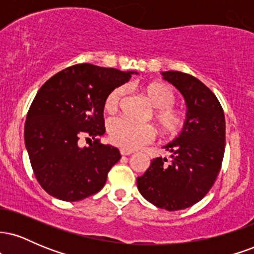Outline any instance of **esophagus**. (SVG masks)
Returning <instances> with one entry per match:
<instances>
[{
    "mask_svg": "<svg viewBox=\"0 0 254 254\" xmlns=\"http://www.w3.org/2000/svg\"><path fill=\"white\" fill-rule=\"evenodd\" d=\"M121 154L123 156H127V155H131L132 154V151L131 150H125V149H121Z\"/></svg>",
    "mask_w": 254,
    "mask_h": 254,
    "instance_id": "34e87169",
    "label": "esophagus"
}]
</instances>
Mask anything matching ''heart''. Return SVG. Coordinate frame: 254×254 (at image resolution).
Here are the masks:
<instances>
[{
  "label": "heart",
  "mask_w": 254,
  "mask_h": 254,
  "mask_svg": "<svg viewBox=\"0 0 254 254\" xmlns=\"http://www.w3.org/2000/svg\"><path fill=\"white\" fill-rule=\"evenodd\" d=\"M127 88L118 86L113 88L105 99V110L112 113L118 110L123 100ZM145 93L156 107L155 122L160 131L165 136L174 137L183 130L185 117L180 111L173 109L176 104V94L168 84L154 82L145 87ZM109 137L113 144L123 149H137L149 143L155 136V131L148 124H139L127 118H113L107 124Z\"/></svg>",
  "instance_id": "obj_1"
}]
</instances>
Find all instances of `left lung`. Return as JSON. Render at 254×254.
<instances>
[{
  "label": "left lung",
  "instance_id": "1",
  "mask_svg": "<svg viewBox=\"0 0 254 254\" xmlns=\"http://www.w3.org/2000/svg\"><path fill=\"white\" fill-rule=\"evenodd\" d=\"M185 99L186 121L183 131L164 145L171 154L156 157L137 189L148 202L168 211L192 206L208 193L222 165L226 145V119L222 106L208 87L180 71H162Z\"/></svg>",
  "mask_w": 254,
  "mask_h": 254
}]
</instances>
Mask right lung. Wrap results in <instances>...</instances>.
<instances>
[{
  "label": "right lung",
  "mask_w": 254,
  "mask_h": 254,
  "mask_svg": "<svg viewBox=\"0 0 254 254\" xmlns=\"http://www.w3.org/2000/svg\"><path fill=\"white\" fill-rule=\"evenodd\" d=\"M136 71L76 64L57 72L38 90L25 124V145L40 186L61 200L76 202L104 188L121 159L118 148L103 144L105 99ZM81 136L95 142L80 147Z\"/></svg>",
  "instance_id": "obj_1"
}]
</instances>
